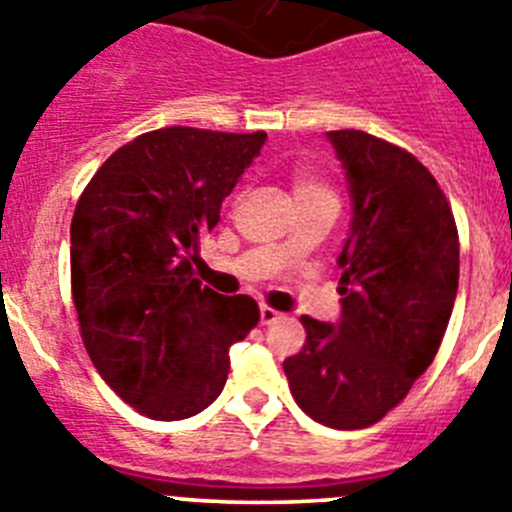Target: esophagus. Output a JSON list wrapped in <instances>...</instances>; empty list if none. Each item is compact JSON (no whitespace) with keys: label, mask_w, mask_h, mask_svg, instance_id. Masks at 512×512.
<instances>
[{"label":"esophagus","mask_w":512,"mask_h":512,"mask_svg":"<svg viewBox=\"0 0 512 512\" xmlns=\"http://www.w3.org/2000/svg\"><path fill=\"white\" fill-rule=\"evenodd\" d=\"M279 318H282V312H277V310H274V307H266V305H261V310H259V320H261V325H271V323H277Z\"/></svg>","instance_id":"1"}]
</instances>
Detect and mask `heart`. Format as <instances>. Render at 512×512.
Here are the masks:
<instances>
[{
    "mask_svg": "<svg viewBox=\"0 0 512 512\" xmlns=\"http://www.w3.org/2000/svg\"><path fill=\"white\" fill-rule=\"evenodd\" d=\"M292 192H295L297 200H307V197H333V192L320 179H315L310 174H302V171L292 179Z\"/></svg>",
    "mask_w": 512,
    "mask_h": 512,
    "instance_id": "obj_1",
    "label": "heart"
}]
</instances>
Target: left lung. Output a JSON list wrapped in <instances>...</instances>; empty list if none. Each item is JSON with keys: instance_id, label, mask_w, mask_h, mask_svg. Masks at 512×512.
Wrapping results in <instances>:
<instances>
[{"instance_id": "left-lung-1", "label": "left lung", "mask_w": 512, "mask_h": 512, "mask_svg": "<svg viewBox=\"0 0 512 512\" xmlns=\"http://www.w3.org/2000/svg\"><path fill=\"white\" fill-rule=\"evenodd\" d=\"M346 171L351 228L338 253L341 315H302L307 341L284 361L312 420L356 431L405 400L431 366L459 289L454 212L413 153L364 130H330Z\"/></svg>"}]
</instances>
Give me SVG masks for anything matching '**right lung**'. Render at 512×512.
<instances>
[{
  "instance_id": "add662e5",
  "label": "right lung",
  "mask_w": 512,
  "mask_h": 512,
  "mask_svg": "<svg viewBox=\"0 0 512 512\" xmlns=\"http://www.w3.org/2000/svg\"><path fill=\"white\" fill-rule=\"evenodd\" d=\"M266 133L161 128L117 148L71 220V292L97 372L153 420L202 413L223 392L230 346L259 323L246 295L192 277L197 243L261 153Z\"/></svg>"
}]
</instances>
